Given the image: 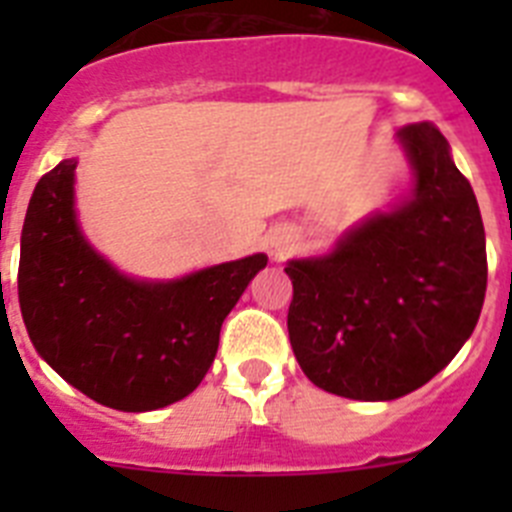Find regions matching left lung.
Returning <instances> with one entry per match:
<instances>
[{
	"label": "left lung",
	"instance_id": "8db88e82",
	"mask_svg": "<svg viewBox=\"0 0 512 512\" xmlns=\"http://www.w3.org/2000/svg\"><path fill=\"white\" fill-rule=\"evenodd\" d=\"M413 189L323 256L287 261L289 343L305 377L338 397L397 400L431 382L472 336L487 289L472 184L431 122L397 130Z\"/></svg>",
	"mask_w": 512,
	"mask_h": 512
}]
</instances>
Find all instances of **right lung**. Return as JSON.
<instances>
[{
    "label": "right lung",
    "instance_id": "1",
    "mask_svg": "<svg viewBox=\"0 0 512 512\" xmlns=\"http://www.w3.org/2000/svg\"><path fill=\"white\" fill-rule=\"evenodd\" d=\"M76 158L35 184L20 238L27 336L45 364L99 405L122 413L166 408L197 390L220 328L266 253L179 279H135L94 251L74 207Z\"/></svg>",
    "mask_w": 512,
    "mask_h": 512
}]
</instances>
